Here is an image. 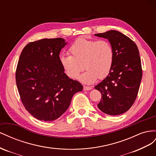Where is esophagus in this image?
<instances>
[{
  "mask_svg": "<svg viewBox=\"0 0 156 156\" xmlns=\"http://www.w3.org/2000/svg\"><path fill=\"white\" fill-rule=\"evenodd\" d=\"M93 87L91 86H83V90L84 91H88V90H92Z\"/></svg>",
  "mask_w": 156,
  "mask_h": 156,
  "instance_id": "obj_1",
  "label": "esophagus"
}]
</instances>
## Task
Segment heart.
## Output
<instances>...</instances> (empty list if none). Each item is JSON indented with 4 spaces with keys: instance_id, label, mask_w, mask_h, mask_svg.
Listing matches in <instances>:
<instances>
[{
    "instance_id": "heart-1",
    "label": "heart",
    "mask_w": 156,
    "mask_h": 156,
    "mask_svg": "<svg viewBox=\"0 0 156 156\" xmlns=\"http://www.w3.org/2000/svg\"><path fill=\"white\" fill-rule=\"evenodd\" d=\"M69 53L70 55H61L59 61L69 78H78L84 68L86 70L80 76V80L91 84L98 78L107 76L112 69L114 49L106 40L78 38L69 48Z\"/></svg>"
}]
</instances>
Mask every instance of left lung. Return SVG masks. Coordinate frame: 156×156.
<instances>
[{"label": "left lung", "mask_w": 156, "mask_h": 156, "mask_svg": "<svg viewBox=\"0 0 156 156\" xmlns=\"http://www.w3.org/2000/svg\"><path fill=\"white\" fill-rule=\"evenodd\" d=\"M95 35L107 38L114 52L110 72L95 86L102 95L98 108L106 114H122L131 107L139 92L142 75L139 49L131 38L117 30Z\"/></svg>", "instance_id": "1"}]
</instances>
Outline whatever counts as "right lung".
Wrapping results in <instances>:
<instances>
[{
  "label": "right lung",
  "mask_w": 156,
  "mask_h": 156,
  "mask_svg": "<svg viewBox=\"0 0 156 156\" xmlns=\"http://www.w3.org/2000/svg\"><path fill=\"white\" fill-rule=\"evenodd\" d=\"M66 43L61 38H44L25 46L16 71L20 99L27 111L41 121H53L67 110L83 86L70 79L59 61Z\"/></svg>",
  "instance_id": "obj_1"
}]
</instances>
